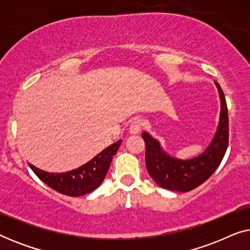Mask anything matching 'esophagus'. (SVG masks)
Wrapping results in <instances>:
<instances>
[{"mask_svg":"<svg viewBox=\"0 0 250 250\" xmlns=\"http://www.w3.org/2000/svg\"><path fill=\"white\" fill-rule=\"evenodd\" d=\"M142 126H143L142 119L135 118L134 121L131 123V125H129V132H131L132 134H136V133H139L140 131H141Z\"/></svg>","mask_w":250,"mask_h":250,"instance_id":"1","label":"esophagus"}]
</instances>
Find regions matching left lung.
Wrapping results in <instances>:
<instances>
[{"instance_id":"1","label":"left lung","mask_w":250,"mask_h":250,"mask_svg":"<svg viewBox=\"0 0 250 250\" xmlns=\"http://www.w3.org/2000/svg\"><path fill=\"white\" fill-rule=\"evenodd\" d=\"M221 98V116L216 134L200 156L190 160H180L166 155L158 141L143 132L146 143V166L153 181L163 189L188 192L209 179L223 159L229 146L228 105L223 91L215 82Z\"/></svg>"}]
</instances>
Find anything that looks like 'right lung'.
I'll return each mask as SVG.
<instances>
[{"mask_svg":"<svg viewBox=\"0 0 250 250\" xmlns=\"http://www.w3.org/2000/svg\"><path fill=\"white\" fill-rule=\"evenodd\" d=\"M122 140L109 146L93 159L66 173H47L29 164V167L40 180L57 192L69 197H78L90 193L102 183L110 166L112 157L117 152Z\"/></svg>","mask_w":250,"mask_h":250,"instance_id":"right-lung-1","label":"right lung"}]
</instances>
